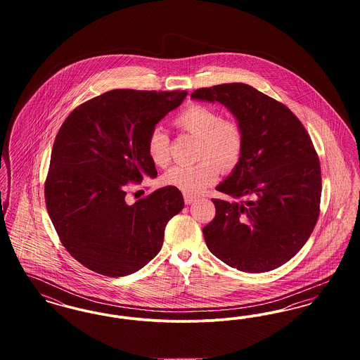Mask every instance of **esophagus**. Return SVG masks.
<instances>
[{
  "label": "esophagus",
  "mask_w": 360,
  "mask_h": 360,
  "mask_svg": "<svg viewBox=\"0 0 360 360\" xmlns=\"http://www.w3.org/2000/svg\"><path fill=\"white\" fill-rule=\"evenodd\" d=\"M184 198H185V204H186V205H190V204H193V202L195 201V197L191 195V194H185Z\"/></svg>",
  "instance_id": "obj_1"
}]
</instances>
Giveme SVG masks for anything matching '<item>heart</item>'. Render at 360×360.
Returning <instances> with one entry per match:
<instances>
[{
  "instance_id": "b5f03b06",
  "label": "heart",
  "mask_w": 360,
  "mask_h": 360,
  "mask_svg": "<svg viewBox=\"0 0 360 360\" xmlns=\"http://www.w3.org/2000/svg\"><path fill=\"white\" fill-rule=\"evenodd\" d=\"M174 125L198 140L194 166H175L160 178L163 186L175 188L186 194H198L219 178V168L231 172L238 166L244 150V134L236 121L223 120L221 115L201 103H191L181 110ZM147 155L158 167H165L170 159L169 137L154 128L147 137Z\"/></svg>"
}]
</instances>
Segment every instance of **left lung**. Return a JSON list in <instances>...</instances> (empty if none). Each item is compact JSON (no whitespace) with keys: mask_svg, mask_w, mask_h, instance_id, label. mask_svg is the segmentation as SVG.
Returning a JSON list of instances; mask_svg holds the SVG:
<instances>
[{"mask_svg":"<svg viewBox=\"0 0 360 360\" xmlns=\"http://www.w3.org/2000/svg\"><path fill=\"white\" fill-rule=\"evenodd\" d=\"M193 100L220 103L238 121L244 150L216 190L214 219L204 226L209 251L244 273H266L307 243L320 213L321 170L307 129L283 103L245 84L197 89Z\"/></svg>","mask_w":360,"mask_h":360,"instance_id":"1","label":"left lung"}]
</instances>
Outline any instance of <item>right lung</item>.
<instances>
[{
    "label": "right lung",
    "mask_w": 360,
    "mask_h": 360,
    "mask_svg": "<svg viewBox=\"0 0 360 360\" xmlns=\"http://www.w3.org/2000/svg\"><path fill=\"white\" fill-rule=\"evenodd\" d=\"M188 91L117 89L79 105L52 147L46 205L59 239L86 269L136 273L162 248L165 228L184 209L182 193L158 188L128 205L125 186L155 178L147 137Z\"/></svg>",
    "instance_id": "obj_1"
}]
</instances>
